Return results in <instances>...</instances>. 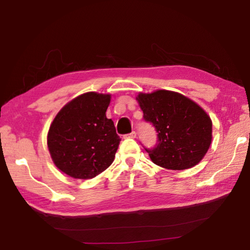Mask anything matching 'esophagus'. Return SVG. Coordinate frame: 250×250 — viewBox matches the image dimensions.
Here are the masks:
<instances>
[{"instance_id":"esophagus-1","label":"esophagus","mask_w":250,"mask_h":250,"mask_svg":"<svg viewBox=\"0 0 250 250\" xmlns=\"http://www.w3.org/2000/svg\"><path fill=\"white\" fill-rule=\"evenodd\" d=\"M135 137H137V132H135V131H132V132H130L129 134H126V138L134 139Z\"/></svg>"}]
</instances>
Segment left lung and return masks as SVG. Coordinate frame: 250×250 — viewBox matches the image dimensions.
<instances>
[{
    "instance_id": "1",
    "label": "left lung",
    "mask_w": 250,
    "mask_h": 250,
    "mask_svg": "<svg viewBox=\"0 0 250 250\" xmlns=\"http://www.w3.org/2000/svg\"><path fill=\"white\" fill-rule=\"evenodd\" d=\"M137 100L143 119L158 132V143L146 149L152 162L168 170L193 167L211 142V120L200 105L168 90L140 94Z\"/></svg>"
}]
</instances>
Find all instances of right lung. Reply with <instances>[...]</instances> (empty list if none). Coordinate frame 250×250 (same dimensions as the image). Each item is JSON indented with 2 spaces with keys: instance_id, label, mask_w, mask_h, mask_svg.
I'll list each match as a JSON object with an SVG mask.
<instances>
[{
  "instance_id": "1",
  "label": "right lung",
  "mask_w": 250,
  "mask_h": 250,
  "mask_svg": "<svg viewBox=\"0 0 250 250\" xmlns=\"http://www.w3.org/2000/svg\"><path fill=\"white\" fill-rule=\"evenodd\" d=\"M110 95L87 92L62 108L50 125L47 146L55 166L74 179L100 174L115 160L121 139L105 117Z\"/></svg>"
}]
</instances>
